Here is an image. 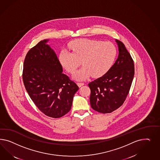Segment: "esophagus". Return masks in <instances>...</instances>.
Returning a JSON list of instances; mask_svg holds the SVG:
<instances>
[{"label": "esophagus", "mask_w": 160, "mask_h": 160, "mask_svg": "<svg viewBox=\"0 0 160 160\" xmlns=\"http://www.w3.org/2000/svg\"><path fill=\"white\" fill-rule=\"evenodd\" d=\"M84 84V82H78V87H81Z\"/></svg>", "instance_id": "34e87169"}]
</instances>
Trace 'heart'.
Instances as JSON below:
<instances>
[{"instance_id":"b5f03b06","label":"heart","mask_w":160,"mask_h":160,"mask_svg":"<svg viewBox=\"0 0 160 160\" xmlns=\"http://www.w3.org/2000/svg\"><path fill=\"white\" fill-rule=\"evenodd\" d=\"M72 52L63 50L59 54V62L68 72L73 74L80 65L83 66L74 75L78 80H86L92 75L99 78L112 68L117 56V48L110 42L82 39L68 44Z\"/></svg>"}]
</instances>
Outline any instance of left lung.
<instances>
[{
	"instance_id": "obj_1",
	"label": "left lung",
	"mask_w": 160,
	"mask_h": 160,
	"mask_svg": "<svg viewBox=\"0 0 160 160\" xmlns=\"http://www.w3.org/2000/svg\"><path fill=\"white\" fill-rule=\"evenodd\" d=\"M119 54L112 68L101 78L90 82V102L95 111L110 113L122 105L134 76V64L125 45L116 40Z\"/></svg>"
}]
</instances>
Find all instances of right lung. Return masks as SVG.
Here are the masks:
<instances>
[{
  "mask_svg": "<svg viewBox=\"0 0 160 160\" xmlns=\"http://www.w3.org/2000/svg\"><path fill=\"white\" fill-rule=\"evenodd\" d=\"M48 41H40L28 52L22 78L27 92L39 110L48 116L60 118L70 110L78 87L63 74Z\"/></svg>",
  "mask_w": 160,
  "mask_h": 160,
  "instance_id": "obj_1",
  "label": "right lung"
}]
</instances>
